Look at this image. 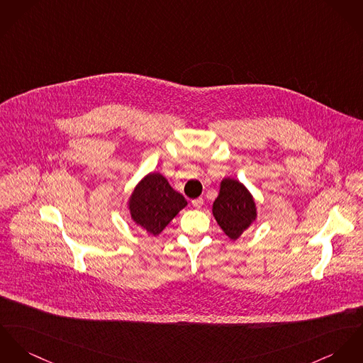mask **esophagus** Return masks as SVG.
Wrapping results in <instances>:
<instances>
[{
  "label": "esophagus",
  "mask_w": 363,
  "mask_h": 363,
  "mask_svg": "<svg viewBox=\"0 0 363 363\" xmlns=\"http://www.w3.org/2000/svg\"><path fill=\"white\" fill-rule=\"evenodd\" d=\"M192 206H194L195 208H200V207L203 206V199H201V197H199V199L192 200Z\"/></svg>",
  "instance_id": "esophagus-1"
}]
</instances>
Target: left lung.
Instances as JSON below:
<instances>
[{"label": "left lung", "instance_id": "8db88e82", "mask_svg": "<svg viewBox=\"0 0 363 363\" xmlns=\"http://www.w3.org/2000/svg\"><path fill=\"white\" fill-rule=\"evenodd\" d=\"M213 216L230 240H238L257 220V204L250 191L235 178H223L213 203Z\"/></svg>", "mask_w": 363, "mask_h": 363}]
</instances>
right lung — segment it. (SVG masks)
<instances>
[{
	"mask_svg": "<svg viewBox=\"0 0 363 363\" xmlns=\"http://www.w3.org/2000/svg\"><path fill=\"white\" fill-rule=\"evenodd\" d=\"M186 206L185 197L172 189L160 172L146 174L127 201L131 220L152 236H159Z\"/></svg>",
	"mask_w": 363,
	"mask_h": 363,
	"instance_id": "1",
	"label": "right lung"
}]
</instances>
